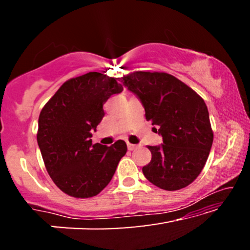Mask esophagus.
<instances>
[{
    "instance_id": "1",
    "label": "esophagus",
    "mask_w": 250,
    "mask_h": 250,
    "mask_svg": "<svg viewBox=\"0 0 250 250\" xmlns=\"http://www.w3.org/2000/svg\"><path fill=\"white\" fill-rule=\"evenodd\" d=\"M138 148V146L136 145H132V143H127V149L129 150V151H132V150H134Z\"/></svg>"
}]
</instances>
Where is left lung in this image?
Instances as JSON below:
<instances>
[{
    "instance_id": "obj_1",
    "label": "left lung",
    "mask_w": 250,
    "mask_h": 250,
    "mask_svg": "<svg viewBox=\"0 0 250 250\" xmlns=\"http://www.w3.org/2000/svg\"><path fill=\"white\" fill-rule=\"evenodd\" d=\"M119 81L140 99L146 119L158 126L163 138L162 146H148L151 162L142 168L146 180L167 191L188 187L203 170L213 145L203 98L167 73L134 71Z\"/></svg>"
}]
</instances>
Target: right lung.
Instances as JSON below:
<instances>
[{"instance_id": "obj_1", "label": "right lung", "mask_w": 250, "mask_h": 250, "mask_svg": "<svg viewBox=\"0 0 250 250\" xmlns=\"http://www.w3.org/2000/svg\"><path fill=\"white\" fill-rule=\"evenodd\" d=\"M123 86L97 71L70 78L46 102L39 117L37 143L54 184L68 196L91 198L110 182L127 146L92 145V131L104 116V104Z\"/></svg>"}]
</instances>
